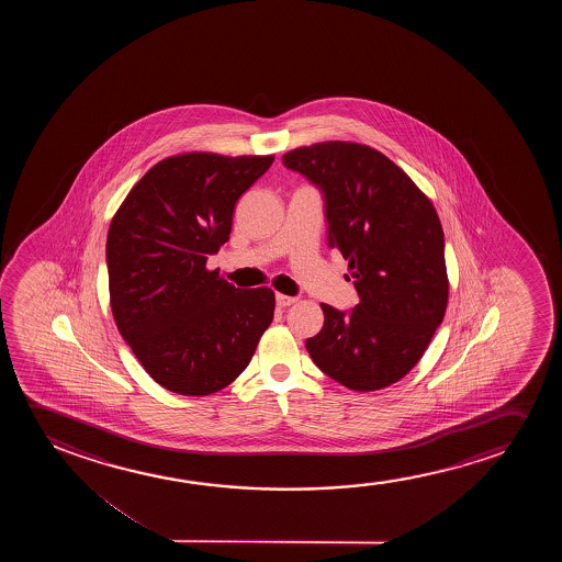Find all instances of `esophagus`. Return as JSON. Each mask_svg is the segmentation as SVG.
Instances as JSON below:
<instances>
[{"label": "esophagus", "mask_w": 562, "mask_h": 562, "mask_svg": "<svg viewBox=\"0 0 562 562\" xmlns=\"http://www.w3.org/2000/svg\"><path fill=\"white\" fill-rule=\"evenodd\" d=\"M297 301V297H292V295H284V293H277V305L278 307H290Z\"/></svg>", "instance_id": "34e87169"}]
</instances>
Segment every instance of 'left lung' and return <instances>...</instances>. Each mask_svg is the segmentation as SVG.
Returning a JSON list of instances; mask_svg holds the SVG:
<instances>
[{
	"instance_id": "obj_1",
	"label": "left lung",
	"mask_w": 562,
	"mask_h": 562,
	"mask_svg": "<svg viewBox=\"0 0 562 562\" xmlns=\"http://www.w3.org/2000/svg\"><path fill=\"white\" fill-rule=\"evenodd\" d=\"M282 161L323 190L328 246L349 261L361 297L349 313L321 305L323 330L305 344L311 359L355 392L400 382L446 316V239L436 209L374 147L321 142Z\"/></svg>"
}]
</instances>
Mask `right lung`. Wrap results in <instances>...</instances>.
<instances>
[{
	"label": "right lung",
	"instance_id": "1",
	"mask_svg": "<svg viewBox=\"0 0 562 562\" xmlns=\"http://www.w3.org/2000/svg\"><path fill=\"white\" fill-rule=\"evenodd\" d=\"M274 155H175L154 165L108 234L116 328L157 384L209 395L232 384L274 315L270 288L239 290L207 269L231 238L239 195Z\"/></svg>",
	"mask_w": 562,
	"mask_h": 562
}]
</instances>
